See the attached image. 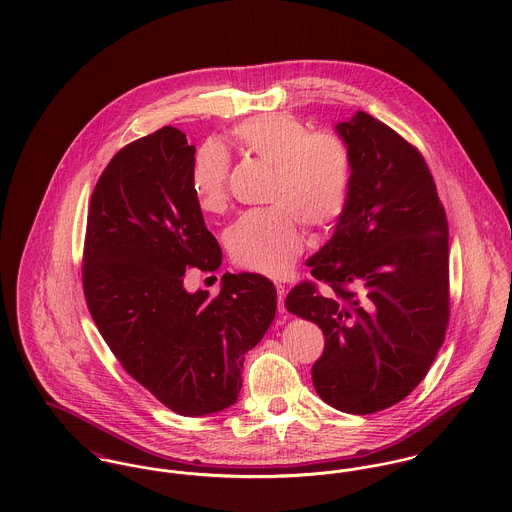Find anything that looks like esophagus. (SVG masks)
Masks as SVG:
<instances>
[{
    "label": "esophagus",
    "instance_id": "esophagus-1",
    "mask_svg": "<svg viewBox=\"0 0 512 512\" xmlns=\"http://www.w3.org/2000/svg\"><path fill=\"white\" fill-rule=\"evenodd\" d=\"M276 290H278V309H280V313H286V307H284V301H286V295H288V290H286V286H276Z\"/></svg>",
    "mask_w": 512,
    "mask_h": 512
}]
</instances>
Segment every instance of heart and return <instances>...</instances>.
I'll list each match as a JSON object with an SVG mask.
<instances>
[{
    "label": "heart",
    "mask_w": 512,
    "mask_h": 512,
    "mask_svg": "<svg viewBox=\"0 0 512 512\" xmlns=\"http://www.w3.org/2000/svg\"><path fill=\"white\" fill-rule=\"evenodd\" d=\"M240 149L268 165L274 175L268 187V209L244 213L226 230V244L236 264L268 276H282L303 248L299 219L323 228L347 207L353 161L337 136L311 134L292 114L268 112L234 128ZM228 157L207 142L193 157L189 183L203 211L219 213L226 203Z\"/></svg>",
    "instance_id": "b5f03b06"
}]
</instances>
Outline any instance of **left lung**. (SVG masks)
I'll return each mask as SVG.
<instances>
[{"mask_svg":"<svg viewBox=\"0 0 512 512\" xmlns=\"http://www.w3.org/2000/svg\"><path fill=\"white\" fill-rule=\"evenodd\" d=\"M335 132L353 161L349 201L305 262L331 293L299 284L286 309L325 335L311 368L319 398L347 414H372L404 400L443 343L447 220L424 157L394 130L357 110Z\"/></svg>","mask_w":512,"mask_h":512,"instance_id":"left-lung-1","label":"left lung"}]
</instances>
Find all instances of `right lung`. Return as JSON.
<instances>
[{"label":"right lung","instance_id":"add662e5","mask_svg":"<svg viewBox=\"0 0 512 512\" xmlns=\"http://www.w3.org/2000/svg\"><path fill=\"white\" fill-rule=\"evenodd\" d=\"M185 134L165 126L120 149L100 175L86 220L82 284L110 351L142 386L181 416L236 404L244 355L276 317L274 284L224 274L219 295L187 292L185 270H217L189 173Z\"/></svg>","mask_w":512,"mask_h":512}]
</instances>
